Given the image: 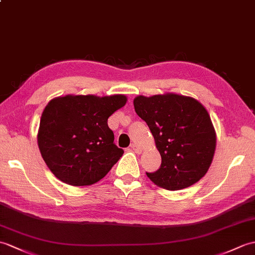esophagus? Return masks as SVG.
Segmentation results:
<instances>
[{"instance_id":"1","label":"esophagus","mask_w":255,"mask_h":255,"mask_svg":"<svg viewBox=\"0 0 255 255\" xmlns=\"http://www.w3.org/2000/svg\"><path fill=\"white\" fill-rule=\"evenodd\" d=\"M130 146H131V149L135 152V153H138V154H140V153L142 152V149H141V147L138 145V144H131V145H130Z\"/></svg>"}]
</instances>
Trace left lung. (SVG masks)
<instances>
[{
	"label": "left lung",
	"instance_id": "obj_1",
	"mask_svg": "<svg viewBox=\"0 0 255 255\" xmlns=\"http://www.w3.org/2000/svg\"><path fill=\"white\" fill-rule=\"evenodd\" d=\"M133 106L149 126L162 157L161 167L146 173L156 186L181 190L208 173L216 132L209 112L198 100L167 92L135 97Z\"/></svg>",
	"mask_w": 255,
	"mask_h": 255
}]
</instances>
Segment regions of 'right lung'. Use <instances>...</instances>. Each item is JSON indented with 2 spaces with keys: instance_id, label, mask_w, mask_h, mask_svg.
<instances>
[{
  "instance_id": "add662e5",
  "label": "right lung",
  "mask_w": 255,
  "mask_h": 255,
  "mask_svg": "<svg viewBox=\"0 0 255 255\" xmlns=\"http://www.w3.org/2000/svg\"><path fill=\"white\" fill-rule=\"evenodd\" d=\"M127 102L124 94L52 99L41 115L38 145L57 179L74 187L90 186L109 173L123 155L114 144L109 117Z\"/></svg>"
}]
</instances>
